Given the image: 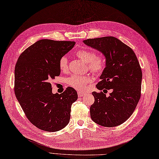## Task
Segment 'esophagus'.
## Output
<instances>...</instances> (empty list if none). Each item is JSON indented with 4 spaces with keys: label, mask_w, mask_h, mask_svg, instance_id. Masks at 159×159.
Here are the masks:
<instances>
[{
    "label": "esophagus",
    "mask_w": 159,
    "mask_h": 159,
    "mask_svg": "<svg viewBox=\"0 0 159 159\" xmlns=\"http://www.w3.org/2000/svg\"><path fill=\"white\" fill-rule=\"evenodd\" d=\"M77 95H78V96H85L86 95V93L85 92H77Z\"/></svg>",
    "instance_id": "esophagus-1"
}]
</instances>
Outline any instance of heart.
I'll return each instance as SVG.
<instances>
[{
  "mask_svg": "<svg viewBox=\"0 0 159 159\" xmlns=\"http://www.w3.org/2000/svg\"><path fill=\"white\" fill-rule=\"evenodd\" d=\"M75 56L87 63L88 67L94 74H100L105 69L106 59L101 54H96L94 51L87 49H81L75 52ZM59 68L62 71L68 69V59L66 57H62L59 61ZM92 77L88 75L73 74L67 80V83L71 87L78 90H83L86 85L92 82Z\"/></svg>",
  "mask_w": 159,
  "mask_h": 159,
  "instance_id": "b5f03b06",
  "label": "heart"
}]
</instances>
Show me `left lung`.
I'll list each match as a JSON object with an SVG mask.
<instances>
[{"instance_id": "obj_1", "label": "left lung", "mask_w": 159, "mask_h": 159, "mask_svg": "<svg viewBox=\"0 0 159 159\" xmlns=\"http://www.w3.org/2000/svg\"><path fill=\"white\" fill-rule=\"evenodd\" d=\"M84 43L106 57V67L96 88L103 92L113 90L109 96L102 92H92L94 102L90 107V117L104 127L121 125L132 115L141 96L142 73L137 57L130 47L113 36L87 39Z\"/></svg>"}]
</instances>
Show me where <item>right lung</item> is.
<instances>
[{
  "label": "right lung",
  "instance_id": "add662e5",
  "mask_svg": "<svg viewBox=\"0 0 159 159\" xmlns=\"http://www.w3.org/2000/svg\"><path fill=\"white\" fill-rule=\"evenodd\" d=\"M75 44L71 41L40 40L18 58L15 68V94L27 118L40 129L59 131L70 120L77 92L68 87L61 94H54L50 82L60 75L59 59Z\"/></svg>",
  "mask_w": 159,
  "mask_h": 159
}]
</instances>
